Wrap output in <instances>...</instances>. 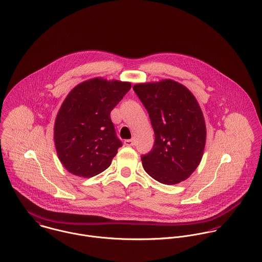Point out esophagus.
I'll return each mask as SVG.
<instances>
[{"mask_svg": "<svg viewBox=\"0 0 262 262\" xmlns=\"http://www.w3.org/2000/svg\"><path fill=\"white\" fill-rule=\"evenodd\" d=\"M124 144L126 145V146H133L134 145V140H132V139H127V140H125L124 141Z\"/></svg>", "mask_w": 262, "mask_h": 262, "instance_id": "esophagus-1", "label": "esophagus"}]
</instances>
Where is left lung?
Wrapping results in <instances>:
<instances>
[{"label": "left lung", "mask_w": 262, "mask_h": 262, "mask_svg": "<svg viewBox=\"0 0 262 262\" xmlns=\"http://www.w3.org/2000/svg\"><path fill=\"white\" fill-rule=\"evenodd\" d=\"M134 92L149 114L155 140L141 156L145 171L164 185L179 184L200 164L206 143L201 107L185 85L171 79L138 83Z\"/></svg>", "instance_id": "8db88e82"}]
</instances>
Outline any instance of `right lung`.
<instances>
[{
  "label": "right lung",
  "mask_w": 262,
  "mask_h": 262,
  "mask_svg": "<svg viewBox=\"0 0 262 262\" xmlns=\"http://www.w3.org/2000/svg\"><path fill=\"white\" fill-rule=\"evenodd\" d=\"M131 83L96 77L75 86L63 101L54 124L59 160L73 174L95 177L107 169L122 142L110 113Z\"/></svg>",
  "instance_id": "right-lung-1"
}]
</instances>
